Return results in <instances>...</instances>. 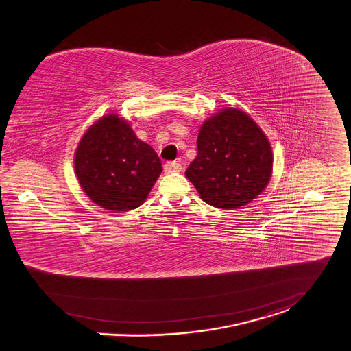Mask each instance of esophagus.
I'll use <instances>...</instances> for the list:
<instances>
[{"instance_id": "34e87169", "label": "esophagus", "mask_w": 351, "mask_h": 351, "mask_svg": "<svg viewBox=\"0 0 351 351\" xmlns=\"http://www.w3.org/2000/svg\"><path fill=\"white\" fill-rule=\"evenodd\" d=\"M181 169H182V166H181V163H180V162H177V160L166 162V163L163 165V170H165V173H166V174H170V173H178V171H181Z\"/></svg>"}]
</instances>
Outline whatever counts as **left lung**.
<instances>
[{"mask_svg": "<svg viewBox=\"0 0 351 351\" xmlns=\"http://www.w3.org/2000/svg\"><path fill=\"white\" fill-rule=\"evenodd\" d=\"M188 180L206 204L236 209L256 198L272 174L271 145L245 112L223 108L199 128Z\"/></svg>", "mask_w": 351, "mask_h": 351, "instance_id": "8db88e82", "label": "left lung"}]
</instances>
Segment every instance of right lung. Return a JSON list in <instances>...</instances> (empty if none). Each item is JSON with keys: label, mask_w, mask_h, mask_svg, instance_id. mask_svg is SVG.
<instances>
[{"label": "right lung", "mask_w": 351, "mask_h": 351, "mask_svg": "<svg viewBox=\"0 0 351 351\" xmlns=\"http://www.w3.org/2000/svg\"><path fill=\"white\" fill-rule=\"evenodd\" d=\"M75 171L91 201L107 210L128 212L145 202L162 173V163L128 122L110 114L80 139Z\"/></svg>", "instance_id": "right-lung-1"}]
</instances>
